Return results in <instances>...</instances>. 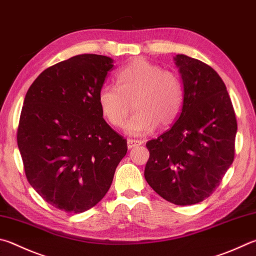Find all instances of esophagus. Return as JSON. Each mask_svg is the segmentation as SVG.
<instances>
[{"instance_id":"obj_1","label":"esophagus","mask_w":256,"mask_h":256,"mask_svg":"<svg viewBox=\"0 0 256 256\" xmlns=\"http://www.w3.org/2000/svg\"><path fill=\"white\" fill-rule=\"evenodd\" d=\"M142 142L138 141V140H133V138H128V148H133L138 146H141Z\"/></svg>"}]
</instances>
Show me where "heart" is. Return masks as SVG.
I'll return each mask as SVG.
<instances>
[{
	"instance_id": "obj_1",
	"label": "heart",
	"mask_w": 256,
	"mask_h": 256,
	"mask_svg": "<svg viewBox=\"0 0 256 256\" xmlns=\"http://www.w3.org/2000/svg\"><path fill=\"white\" fill-rule=\"evenodd\" d=\"M115 80L118 88L103 86L97 96L100 112L110 125L123 126L133 100L138 112L125 126L130 134H148L158 124L166 128L178 118L184 103V86L176 74L136 58L120 68Z\"/></svg>"
}]
</instances>
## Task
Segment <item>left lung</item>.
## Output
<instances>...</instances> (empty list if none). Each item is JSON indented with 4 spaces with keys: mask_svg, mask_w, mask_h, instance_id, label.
<instances>
[{
    "mask_svg": "<svg viewBox=\"0 0 256 256\" xmlns=\"http://www.w3.org/2000/svg\"><path fill=\"white\" fill-rule=\"evenodd\" d=\"M184 103L176 123L148 141L144 176L174 205L202 202L215 192L234 161L238 122L220 75L200 60L176 54Z\"/></svg>",
    "mask_w": 256,
    "mask_h": 256,
    "instance_id": "obj_1",
    "label": "left lung"
}]
</instances>
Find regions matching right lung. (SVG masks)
<instances>
[{
  "instance_id": "add662e5",
  "label": "right lung",
  "mask_w": 256,
  "mask_h": 256,
  "mask_svg": "<svg viewBox=\"0 0 256 256\" xmlns=\"http://www.w3.org/2000/svg\"><path fill=\"white\" fill-rule=\"evenodd\" d=\"M113 59L78 54L46 69L26 92L18 128L26 179L46 202L82 212L108 192L126 140L105 122L98 92Z\"/></svg>"
}]
</instances>
